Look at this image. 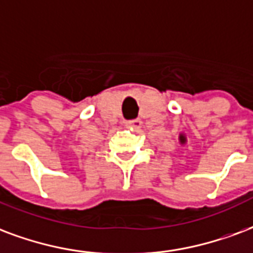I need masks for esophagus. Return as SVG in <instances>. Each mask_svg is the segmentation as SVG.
<instances>
[{"label":"esophagus","instance_id":"obj_1","mask_svg":"<svg viewBox=\"0 0 253 253\" xmlns=\"http://www.w3.org/2000/svg\"><path fill=\"white\" fill-rule=\"evenodd\" d=\"M126 125L128 127H134L135 130H138V128H141L142 121H141V119H138V118H136V119H131V121H127Z\"/></svg>","mask_w":253,"mask_h":253}]
</instances>
